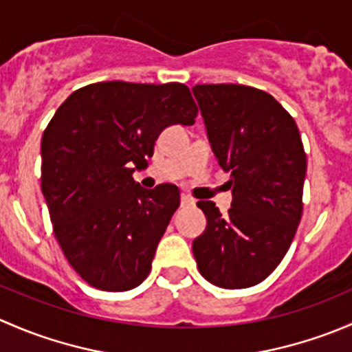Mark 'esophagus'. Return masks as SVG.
<instances>
[{
  "instance_id": "obj_1",
  "label": "esophagus",
  "mask_w": 352,
  "mask_h": 352,
  "mask_svg": "<svg viewBox=\"0 0 352 352\" xmlns=\"http://www.w3.org/2000/svg\"><path fill=\"white\" fill-rule=\"evenodd\" d=\"M180 202H182V206H192L194 199L190 196H187V194H182V197H180Z\"/></svg>"
}]
</instances>
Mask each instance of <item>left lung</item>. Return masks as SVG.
<instances>
[{
    "mask_svg": "<svg viewBox=\"0 0 352 352\" xmlns=\"http://www.w3.org/2000/svg\"><path fill=\"white\" fill-rule=\"evenodd\" d=\"M211 150L232 175L233 202L221 214L199 201L208 225L192 242L211 285L242 289L264 281L294 239L303 211L307 155L293 117L272 95L245 85H196Z\"/></svg>",
    "mask_w": 352,
    "mask_h": 352,
    "instance_id": "left-lung-1",
    "label": "left lung"
}]
</instances>
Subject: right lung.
I'll use <instances>...</instances> for the list:
<instances>
[{
    "label": "right lung",
    "instance_id": "obj_1",
    "mask_svg": "<svg viewBox=\"0 0 352 352\" xmlns=\"http://www.w3.org/2000/svg\"><path fill=\"white\" fill-rule=\"evenodd\" d=\"M196 117L182 83L102 81L56 110L41 144L42 194L67 262L90 286L127 291L148 278L180 192L143 189L133 172L146 168L165 127Z\"/></svg>",
    "mask_w": 352,
    "mask_h": 352
}]
</instances>
